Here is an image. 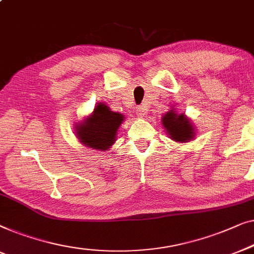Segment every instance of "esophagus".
<instances>
[{
    "label": "esophagus",
    "mask_w": 254,
    "mask_h": 254,
    "mask_svg": "<svg viewBox=\"0 0 254 254\" xmlns=\"http://www.w3.org/2000/svg\"><path fill=\"white\" fill-rule=\"evenodd\" d=\"M137 115H138V117H140V119H142V117H145V115H146V109L144 108V107H142V106L138 107V109H137Z\"/></svg>",
    "instance_id": "esophagus-1"
}]
</instances>
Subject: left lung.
<instances>
[{"instance_id":"8db88e82","label":"left lung","mask_w":254,"mask_h":254,"mask_svg":"<svg viewBox=\"0 0 254 254\" xmlns=\"http://www.w3.org/2000/svg\"><path fill=\"white\" fill-rule=\"evenodd\" d=\"M175 107H171L161 119V124L166 130V133L177 142H189L195 137V127L190 119L184 113H177Z\"/></svg>"}]
</instances>
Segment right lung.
Segmentation results:
<instances>
[{
	"label": "right lung",
	"mask_w": 254,
	"mask_h": 254,
	"mask_svg": "<svg viewBox=\"0 0 254 254\" xmlns=\"http://www.w3.org/2000/svg\"><path fill=\"white\" fill-rule=\"evenodd\" d=\"M126 116L113 112L105 102L96 103L93 112L74 126V133L83 146L96 151H108Z\"/></svg>",
	"instance_id": "1"
}]
</instances>
